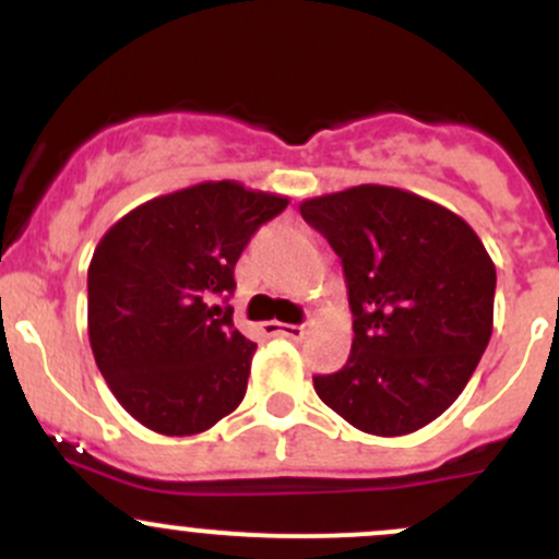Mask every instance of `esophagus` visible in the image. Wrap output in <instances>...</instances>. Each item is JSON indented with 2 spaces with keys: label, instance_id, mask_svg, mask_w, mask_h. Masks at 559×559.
<instances>
[{
  "label": "esophagus",
  "instance_id": "1",
  "mask_svg": "<svg viewBox=\"0 0 559 559\" xmlns=\"http://www.w3.org/2000/svg\"><path fill=\"white\" fill-rule=\"evenodd\" d=\"M264 332H267V335L289 337V341H300V337L306 335V326H300V324H281V321H264Z\"/></svg>",
  "mask_w": 559,
  "mask_h": 559
}]
</instances>
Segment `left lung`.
<instances>
[{"instance_id": "left-lung-1", "label": "left lung", "mask_w": 559, "mask_h": 559, "mask_svg": "<svg viewBox=\"0 0 559 559\" xmlns=\"http://www.w3.org/2000/svg\"><path fill=\"white\" fill-rule=\"evenodd\" d=\"M341 257L354 341L313 389L348 425L394 438L421 430L471 381L495 313V264L471 224L394 186L362 183L300 205Z\"/></svg>"}]
</instances>
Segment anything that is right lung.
Returning a JSON list of instances; mask_svg holds the SVG:
<instances>
[{"instance_id":"1","label":"right lung","mask_w":559,"mask_h":559,"mask_svg":"<svg viewBox=\"0 0 559 559\" xmlns=\"http://www.w3.org/2000/svg\"><path fill=\"white\" fill-rule=\"evenodd\" d=\"M289 200L205 180L118 218L88 264V341L127 414L197 436L243 400L257 343L218 306L251 235Z\"/></svg>"}]
</instances>
